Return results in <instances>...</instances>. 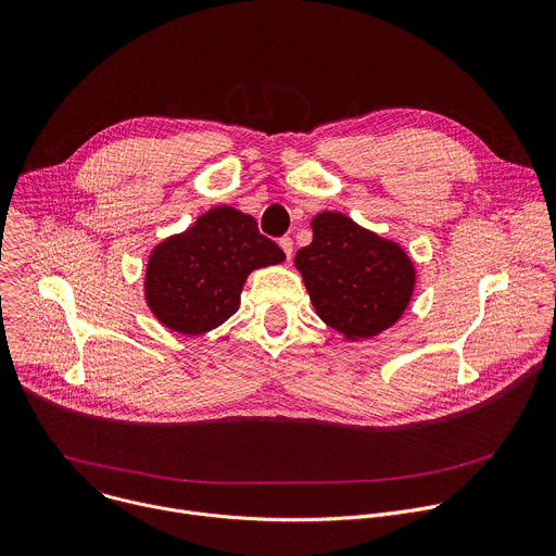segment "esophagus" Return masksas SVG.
Instances as JSON below:
<instances>
[{"label": "esophagus", "mask_w": 556, "mask_h": 556, "mask_svg": "<svg viewBox=\"0 0 556 556\" xmlns=\"http://www.w3.org/2000/svg\"><path fill=\"white\" fill-rule=\"evenodd\" d=\"M279 247H281L286 260L290 262V260H292V240H290V238H281V240H279Z\"/></svg>", "instance_id": "esophagus-1"}]
</instances>
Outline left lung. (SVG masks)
I'll return each mask as SVG.
<instances>
[{
    "mask_svg": "<svg viewBox=\"0 0 556 556\" xmlns=\"http://www.w3.org/2000/svg\"><path fill=\"white\" fill-rule=\"evenodd\" d=\"M309 227L312 244L296 253L294 266L318 318L351 342L393 327L417 286L410 255L340 212H320Z\"/></svg>",
    "mask_w": 556,
    "mask_h": 556,
    "instance_id": "1",
    "label": "left lung"
}]
</instances>
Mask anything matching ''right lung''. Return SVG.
I'll return each mask as SVG.
<instances>
[{"instance_id":"add662e5","label":"right lung","mask_w":556,"mask_h":556,"mask_svg":"<svg viewBox=\"0 0 556 556\" xmlns=\"http://www.w3.org/2000/svg\"><path fill=\"white\" fill-rule=\"evenodd\" d=\"M281 262L283 251L260 233L253 216L218 205L150 251L143 299L163 327L201 336L238 312L253 270Z\"/></svg>"}]
</instances>
